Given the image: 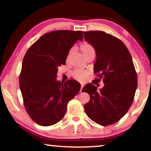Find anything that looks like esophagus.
Returning <instances> with one entry per match:
<instances>
[{"mask_svg":"<svg viewBox=\"0 0 151 151\" xmlns=\"http://www.w3.org/2000/svg\"><path fill=\"white\" fill-rule=\"evenodd\" d=\"M83 86H84V85H81V90H80V92H81V93L82 92V90H83Z\"/></svg>","mask_w":151,"mask_h":151,"instance_id":"obj_1","label":"esophagus"}]
</instances>
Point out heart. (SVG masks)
I'll return each instance as SVG.
<instances>
[{
    "mask_svg": "<svg viewBox=\"0 0 151 151\" xmlns=\"http://www.w3.org/2000/svg\"><path fill=\"white\" fill-rule=\"evenodd\" d=\"M81 50L83 55H85L86 57V56L91 54V53L94 52V49L93 46L88 42H84L81 45ZM73 52V48H71L69 50L67 55V59H68L72 55ZM89 75V72L86 70H83V69H77L74 71L73 73V76L75 79L78 81H84L85 79L87 77V76Z\"/></svg>",
    "mask_w": 151,
    "mask_h": 151,
    "instance_id": "b5f03b06",
    "label": "heart"
}]
</instances>
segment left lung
<instances>
[{"label":"left lung","instance_id":"obj_1","mask_svg":"<svg viewBox=\"0 0 151 151\" xmlns=\"http://www.w3.org/2000/svg\"><path fill=\"white\" fill-rule=\"evenodd\" d=\"M83 34L96 52L94 73L99 75L95 81L103 78L104 84L99 91L92 83L84 86L82 92L91 97L85 104V112L101 126L112 124L124 116L134 100L137 75L131 55L124 43L111 35L103 31Z\"/></svg>","mask_w":151,"mask_h":151}]
</instances>
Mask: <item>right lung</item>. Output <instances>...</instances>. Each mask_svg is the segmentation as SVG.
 <instances>
[{
    "label": "right lung",
    "instance_id": "add662e5",
    "mask_svg": "<svg viewBox=\"0 0 151 151\" xmlns=\"http://www.w3.org/2000/svg\"><path fill=\"white\" fill-rule=\"evenodd\" d=\"M78 40L81 30H55L38 39L25 55L19 78L24 107L40 126H51L62 119L67 104L78 93L81 85L75 80L60 83L58 66L65 65L68 53Z\"/></svg>",
    "mask_w": 151,
    "mask_h": 151
}]
</instances>
